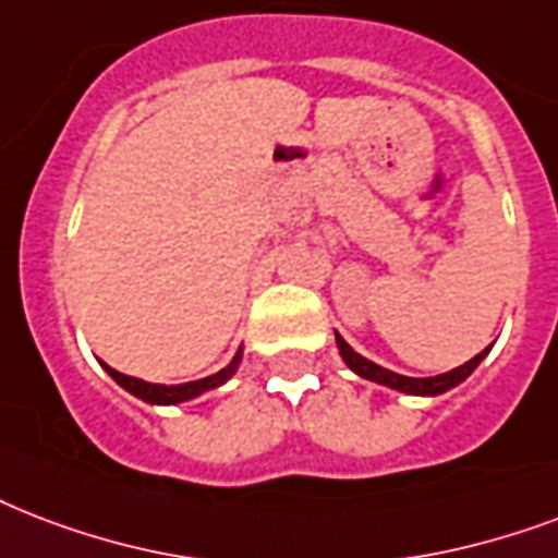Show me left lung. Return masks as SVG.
I'll use <instances>...</instances> for the list:
<instances>
[{"mask_svg":"<svg viewBox=\"0 0 558 558\" xmlns=\"http://www.w3.org/2000/svg\"><path fill=\"white\" fill-rule=\"evenodd\" d=\"M336 348H339V354H342V360H345L348 368L360 374V377H365V380L380 383V386L398 389V392H403V395H430V398L433 395L448 392V389H453L457 383L465 380L468 374L474 372V368L483 363V356L488 354V348H486L483 354H477L474 360H468L465 365H459V368H453V372L436 374V377H403V374L389 372V368H383V365L372 363V360H365V356L356 354L354 348L348 345L345 339H342L339 333H336Z\"/></svg>","mask_w":558,"mask_h":558,"instance_id":"8db88e82","label":"left lung"}]
</instances>
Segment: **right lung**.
I'll return each instance as SVG.
<instances>
[{
    "instance_id": "add662e5",
    "label": "right lung",
    "mask_w": 558,
    "mask_h": 558,
    "mask_svg": "<svg viewBox=\"0 0 558 558\" xmlns=\"http://www.w3.org/2000/svg\"><path fill=\"white\" fill-rule=\"evenodd\" d=\"M242 360V351H236V356H233L231 363L225 365L222 372L210 374V377H202V380H193V383H178V386H163V383H146L140 380V377H128V374L117 372V368H110V365H105V372L113 377V380L122 386V389H128L131 395H137V398H143L146 403H181V401H190V398H195V395L202 392H210V389H216V386H222V383H228L233 377V372H236V365H240Z\"/></svg>"
}]
</instances>
